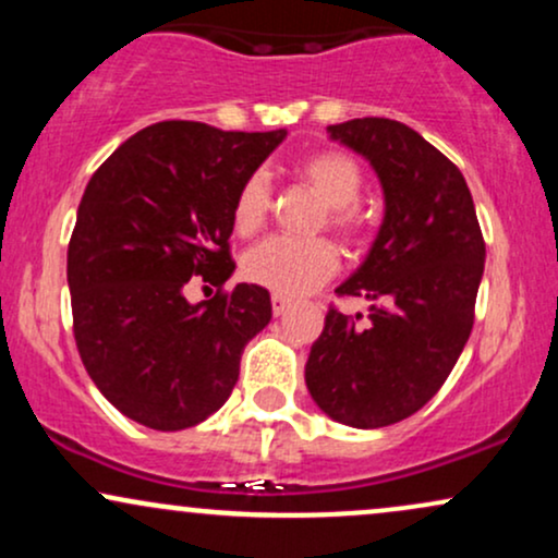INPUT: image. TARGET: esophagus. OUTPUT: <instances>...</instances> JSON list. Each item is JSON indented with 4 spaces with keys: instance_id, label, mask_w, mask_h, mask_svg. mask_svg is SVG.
<instances>
[{
    "instance_id": "34e87169",
    "label": "esophagus",
    "mask_w": 558,
    "mask_h": 558,
    "mask_svg": "<svg viewBox=\"0 0 558 558\" xmlns=\"http://www.w3.org/2000/svg\"><path fill=\"white\" fill-rule=\"evenodd\" d=\"M270 301H272V315H275V317L286 315V310H288V306H291V299L280 296V293H272Z\"/></svg>"
}]
</instances>
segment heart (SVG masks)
I'll use <instances>...</instances> for the list:
<instances>
[{"label": "heart", "instance_id": "1", "mask_svg": "<svg viewBox=\"0 0 558 558\" xmlns=\"http://www.w3.org/2000/svg\"><path fill=\"white\" fill-rule=\"evenodd\" d=\"M299 181H304L328 207V226L354 241L364 230L360 209L362 168L349 155L336 149H319L304 155L293 165ZM270 215V181L265 172H252L239 185L233 198V228L239 235H254L265 228ZM338 270V252L330 241L312 239H267L243 257V275L252 283L270 288L280 296H301L315 291Z\"/></svg>", "mask_w": 558, "mask_h": 558}]
</instances>
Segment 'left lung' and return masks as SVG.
Wrapping results in <instances>:
<instances>
[{
    "label": "left lung",
    "instance_id": "left-lung-1",
    "mask_svg": "<svg viewBox=\"0 0 558 558\" xmlns=\"http://www.w3.org/2000/svg\"><path fill=\"white\" fill-rule=\"evenodd\" d=\"M328 133L373 165L386 217L360 270L336 288L367 299L369 319L330 306L304 377L328 417L373 430L412 417L451 375L475 323L485 241L464 175L417 131L356 118Z\"/></svg>",
    "mask_w": 558,
    "mask_h": 558
}]
</instances>
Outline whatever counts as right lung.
<instances>
[{"instance_id":"1","label":"right lung","mask_w":558,"mask_h":558,"mask_svg":"<svg viewBox=\"0 0 558 558\" xmlns=\"http://www.w3.org/2000/svg\"><path fill=\"white\" fill-rule=\"evenodd\" d=\"M286 131L243 133L165 120L107 157L78 204L68 246L83 367L114 409L151 430H185L228 401L243 345L270 323V293L239 283L191 304L185 283L233 275L239 185Z\"/></svg>"}]
</instances>
